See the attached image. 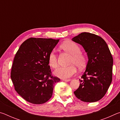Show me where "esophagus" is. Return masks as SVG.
<instances>
[{
    "mask_svg": "<svg viewBox=\"0 0 120 120\" xmlns=\"http://www.w3.org/2000/svg\"><path fill=\"white\" fill-rule=\"evenodd\" d=\"M63 80L64 81V82H69V81H70V79H63Z\"/></svg>",
    "mask_w": 120,
    "mask_h": 120,
    "instance_id": "obj_1",
    "label": "esophagus"
}]
</instances>
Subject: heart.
Segmentation results:
<instances>
[{"instance_id": "b5f03b06", "label": "heart", "mask_w": 120, "mask_h": 120, "mask_svg": "<svg viewBox=\"0 0 120 120\" xmlns=\"http://www.w3.org/2000/svg\"><path fill=\"white\" fill-rule=\"evenodd\" d=\"M63 50L71 55L70 59V66L60 67L54 71V75L59 78L67 79L74 76L77 73V66L82 69L86 66L87 59L86 56L82 51L80 46L72 41H66L61 45ZM48 62L53 68H56L58 66V56L56 51L52 50L48 56Z\"/></svg>"}]
</instances>
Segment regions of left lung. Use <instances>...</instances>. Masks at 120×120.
Listing matches in <instances>:
<instances>
[{
    "label": "left lung",
    "mask_w": 120,
    "mask_h": 120,
    "mask_svg": "<svg viewBox=\"0 0 120 120\" xmlns=\"http://www.w3.org/2000/svg\"><path fill=\"white\" fill-rule=\"evenodd\" d=\"M72 40L82 45L87 53L88 61L79 88L74 92L85 102H95L104 96L112 80L113 59L106 42L94 34L84 32Z\"/></svg>",
    "instance_id": "obj_1"
}]
</instances>
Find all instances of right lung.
<instances>
[{"label": "right lung", "mask_w": 120, "mask_h": 120, "mask_svg": "<svg viewBox=\"0 0 120 120\" xmlns=\"http://www.w3.org/2000/svg\"><path fill=\"white\" fill-rule=\"evenodd\" d=\"M60 39L31 38L21 44L11 67V77L15 90L25 100L41 104L51 98L55 83L48 56Z\"/></svg>", "instance_id": "add662e5"}]
</instances>
